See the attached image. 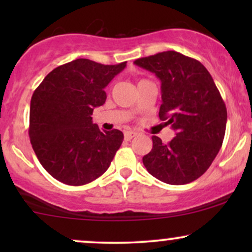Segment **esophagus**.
Listing matches in <instances>:
<instances>
[{"instance_id": "1", "label": "esophagus", "mask_w": 252, "mask_h": 252, "mask_svg": "<svg viewBox=\"0 0 252 252\" xmlns=\"http://www.w3.org/2000/svg\"><path fill=\"white\" fill-rule=\"evenodd\" d=\"M136 136V132L134 131H126L124 132V138H126V141H130L131 138H134Z\"/></svg>"}]
</instances>
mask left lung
Listing matches in <instances>:
<instances>
[{"label": "left lung", "instance_id": "8db88e82", "mask_svg": "<svg viewBox=\"0 0 252 252\" xmlns=\"http://www.w3.org/2000/svg\"><path fill=\"white\" fill-rule=\"evenodd\" d=\"M134 63L161 80L158 117L175 131L168 143L153 136L144 167L166 184H189L209 169L220 149L227 120L224 100L206 67L179 52H161Z\"/></svg>", "mask_w": 252, "mask_h": 252}]
</instances>
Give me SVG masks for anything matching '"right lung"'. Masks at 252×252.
Returning <instances> with one entry per match:
<instances>
[{
	"label": "right lung",
	"mask_w": 252,
	"mask_h": 252,
	"mask_svg": "<svg viewBox=\"0 0 252 252\" xmlns=\"http://www.w3.org/2000/svg\"><path fill=\"white\" fill-rule=\"evenodd\" d=\"M126 62L103 65L76 59L50 72L31 99L30 137L40 163L63 184L82 186L106 172L123 132L100 131L92 112L105 103L104 89Z\"/></svg>",
	"instance_id": "add662e5"
}]
</instances>
